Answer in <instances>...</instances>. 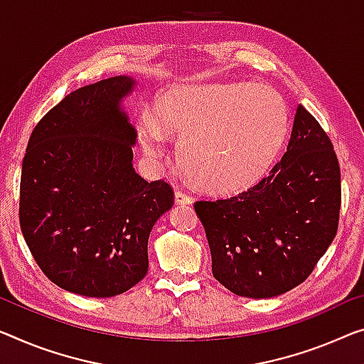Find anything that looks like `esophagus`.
I'll return each mask as SVG.
<instances>
[{
	"instance_id": "34e87169",
	"label": "esophagus",
	"mask_w": 364,
	"mask_h": 364,
	"mask_svg": "<svg viewBox=\"0 0 364 364\" xmlns=\"http://www.w3.org/2000/svg\"><path fill=\"white\" fill-rule=\"evenodd\" d=\"M175 200L178 204H189L193 200V198L189 196L186 191H183V189H176L175 193Z\"/></svg>"
}]
</instances>
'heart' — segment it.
Wrapping results in <instances>:
<instances>
[{
    "label": "heart",
    "instance_id": "1",
    "mask_svg": "<svg viewBox=\"0 0 364 364\" xmlns=\"http://www.w3.org/2000/svg\"><path fill=\"white\" fill-rule=\"evenodd\" d=\"M156 114L165 132L181 135L183 170L214 193H235L257 181L287 134L283 96L252 81L176 86L156 100ZM142 144L150 155L164 151V134L154 119L142 124Z\"/></svg>",
    "mask_w": 364,
    "mask_h": 364
}]
</instances>
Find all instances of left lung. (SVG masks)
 <instances>
[{"label": "left lung", "mask_w": 364, "mask_h": 364, "mask_svg": "<svg viewBox=\"0 0 364 364\" xmlns=\"http://www.w3.org/2000/svg\"><path fill=\"white\" fill-rule=\"evenodd\" d=\"M340 205L332 140L299 105L286 154L268 175L235 196L196 200L194 210L214 278L237 296L263 299L309 278L337 235Z\"/></svg>", "instance_id": "obj_1"}]
</instances>
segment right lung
<instances>
[{
  "label": "right lung",
  "instance_id": "right-lung-1",
  "mask_svg": "<svg viewBox=\"0 0 364 364\" xmlns=\"http://www.w3.org/2000/svg\"><path fill=\"white\" fill-rule=\"evenodd\" d=\"M134 80L83 86L32 130L23 160L19 224L42 273L86 297L129 291L149 271V235L175 203L165 180L132 168L135 129L119 109Z\"/></svg>",
  "mask_w": 364,
  "mask_h": 364
}]
</instances>
